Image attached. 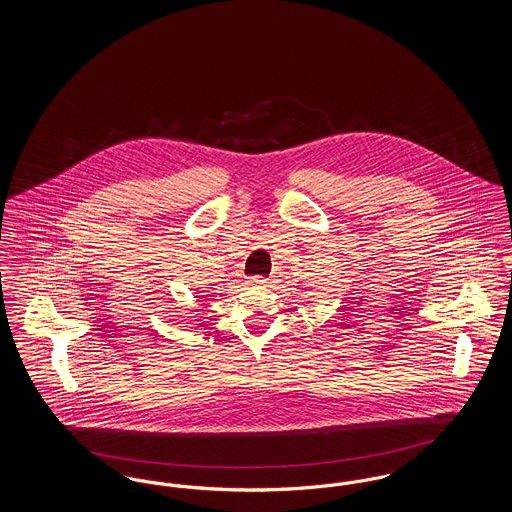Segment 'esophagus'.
I'll return each instance as SVG.
<instances>
[{
    "label": "esophagus",
    "mask_w": 512,
    "mask_h": 512,
    "mask_svg": "<svg viewBox=\"0 0 512 512\" xmlns=\"http://www.w3.org/2000/svg\"><path fill=\"white\" fill-rule=\"evenodd\" d=\"M247 284L249 286H267L268 280L263 276H251V278H247Z\"/></svg>",
    "instance_id": "obj_1"
}]
</instances>
